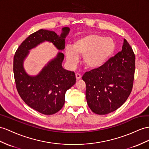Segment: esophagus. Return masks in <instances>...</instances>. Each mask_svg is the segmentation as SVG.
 Segmentation results:
<instances>
[{"label":"esophagus","mask_w":149,"mask_h":149,"mask_svg":"<svg viewBox=\"0 0 149 149\" xmlns=\"http://www.w3.org/2000/svg\"><path fill=\"white\" fill-rule=\"evenodd\" d=\"M75 77H76V79H77V80H79V79H81L82 76L81 75V74H75Z\"/></svg>","instance_id":"34e87169"}]
</instances>
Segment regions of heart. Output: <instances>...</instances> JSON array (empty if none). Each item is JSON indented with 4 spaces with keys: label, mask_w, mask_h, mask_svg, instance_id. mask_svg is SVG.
I'll use <instances>...</instances> for the list:
<instances>
[{
    "label": "heart",
    "mask_w": 149,
    "mask_h": 149,
    "mask_svg": "<svg viewBox=\"0 0 149 149\" xmlns=\"http://www.w3.org/2000/svg\"><path fill=\"white\" fill-rule=\"evenodd\" d=\"M115 50V43L110 37L90 33L77 38L67 46L65 55L70 65L74 66L82 55V63L89 69H97L108 62Z\"/></svg>",
    "instance_id": "1"
}]
</instances>
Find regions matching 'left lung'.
I'll use <instances>...</instances> for the list:
<instances>
[{
    "label": "left lung",
    "mask_w": 149,
    "mask_h": 149,
    "mask_svg": "<svg viewBox=\"0 0 149 149\" xmlns=\"http://www.w3.org/2000/svg\"><path fill=\"white\" fill-rule=\"evenodd\" d=\"M135 56L125 39L121 51L104 65L84 74L87 104L93 113L103 115L115 111L127 101L133 87Z\"/></svg>",
    "instance_id": "1"
}]
</instances>
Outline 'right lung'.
<instances>
[{
	"mask_svg": "<svg viewBox=\"0 0 149 149\" xmlns=\"http://www.w3.org/2000/svg\"><path fill=\"white\" fill-rule=\"evenodd\" d=\"M70 30L68 27L63 28L60 35L49 30H38L22 42L14 56L13 70L19 94L29 107L45 115L55 114L62 108L66 91L76 82L75 73L63 68L64 55L60 52L36 75L27 73L24 61L31 49L45 41L63 51Z\"/></svg>",
	"mask_w": 149,
	"mask_h": 149,
	"instance_id": "add662e5",
	"label": "right lung"
}]
</instances>
